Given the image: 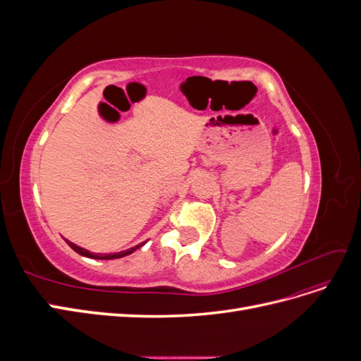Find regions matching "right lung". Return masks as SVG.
Returning a JSON list of instances; mask_svg holds the SVG:
<instances>
[{
  "instance_id": "1",
  "label": "right lung",
  "mask_w": 361,
  "mask_h": 361,
  "mask_svg": "<svg viewBox=\"0 0 361 361\" xmlns=\"http://www.w3.org/2000/svg\"><path fill=\"white\" fill-rule=\"evenodd\" d=\"M63 239H64V241L68 243V245H69L73 251H76V253H78V255L85 256V257H92V259H101V260L125 257V256H128V255H130V253H134V251H135V250H138L140 247H143V245H145V243H141V244H138V245H135V247H130V248H128V250L118 251V253H106V255H101V253H92V251H89V250H85V248H82V247H80V245H76V244L71 243L69 239H66V238H63Z\"/></svg>"
}]
</instances>
